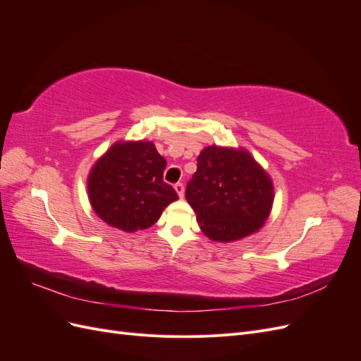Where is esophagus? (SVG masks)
<instances>
[{
    "instance_id": "obj_1",
    "label": "esophagus",
    "mask_w": 361,
    "mask_h": 361,
    "mask_svg": "<svg viewBox=\"0 0 361 361\" xmlns=\"http://www.w3.org/2000/svg\"><path fill=\"white\" fill-rule=\"evenodd\" d=\"M174 190H176L178 195L182 199L183 197V192H185V188H183V183L182 182H178L176 185H174Z\"/></svg>"
}]
</instances>
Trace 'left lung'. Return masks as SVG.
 I'll list each match as a JSON object with an SVG mask.
<instances>
[{
	"instance_id": "left-lung-1",
	"label": "left lung",
	"mask_w": 361,
	"mask_h": 361,
	"mask_svg": "<svg viewBox=\"0 0 361 361\" xmlns=\"http://www.w3.org/2000/svg\"><path fill=\"white\" fill-rule=\"evenodd\" d=\"M185 197L197 214L203 233L228 243L264 226L274 191L268 174L245 150L211 146L199 155Z\"/></svg>"
}]
</instances>
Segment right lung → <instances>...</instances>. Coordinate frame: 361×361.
<instances>
[{
    "instance_id": "add662e5",
    "label": "right lung",
    "mask_w": 361,
    "mask_h": 361,
    "mask_svg": "<svg viewBox=\"0 0 361 361\" xmlns=\"http://www.w3.org/2000/svg\"><path fill=\"white\" fill-rule=\"evenodd\" d=\"M166 166L154 143H116L89 176V197L97 216L125 232L155 224L164 207L179 199L164 182Z\"/></svg>"
}]
</instances>
